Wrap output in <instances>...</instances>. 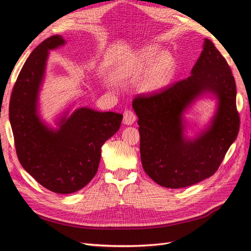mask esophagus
I'll use <instances>...</instances> for the list:
<instances>
[{"label": "esophagus", "mask_w": 251, "mask_h": 251, "mask_svg": "<svg viewBox=\"0 0 251 251\" xmlns=\"http://www.w3.org/2000/svg\"><path fill=\"white\" fill-rule=\"evenodd\" d=\"M136 120V114L132 110H126L124 113V124L125 125H133Z\"/></svg>", "instance_id": "esophagus-1"}]
</instances>
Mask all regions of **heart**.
<instances>
[{
  "label": "heart",
  "instance_id": "b5f03b06",
  "mask_svg": "<svg viewBox=\"0 0 251 251\" xmlns=\"http://www.w3.org/2000/svg\"><path fill=\"white\" fill-rule=\"evenodd\" d=\"M155 56V50L149 48L142 51L138 57L134 60L132 68L135 71H139L148 67L153 62ZM172 59L168 55H162L157 59V62L150 68L146 78L142 82V87L147 91L159 90L168 85L171 76Z\"/></svg>",
  "mask_w": 251,
  "mask_h": 251
}]
</instances>
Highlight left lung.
I'll use <instances>...</instances> for the list:
<instances>
[{"label": "left lung", "instance_id": "8db88e82", "mask_svg": "<svg viewBox=\"0 0 251 251\" xmlns=\"http://www.w3.org/2000/svg\"><path fill=\"white\" fill-rule=\"evenodd\" d=\"M215 94L219 107L213 125L199 139L181 135V112L196 97ZM235 81L224 56L210 40L187 78L159 90L136 95L142 168L159 185L181 188L214 175L240 128Z\"/></svg>", "mask_w": 251, "mask_h": 251}]
</instances>
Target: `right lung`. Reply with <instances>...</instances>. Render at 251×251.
Instances as JSON below:
<instances>
[{
  "label": "right lung",
  "instance_id": "right-lung-1",
  "mask_svg": "<svg viewBox=\"0 0 251 251\" xmlns=\"http://www.w3.org/2000/svg\"><path fill=\"white\" fill-rule=\"evenodd\" d=\"M65 41L52 35L29 55L14 83L9 119L19 161L41 185L56 194H71L96 175L101 147L120 127L123 115L88 108L75 111L57 131L44 126L36 115L39 89L51 49Z\"/></svg>",
  "mask_w": 251,
  "mask_h": 251
}]
</instances>
